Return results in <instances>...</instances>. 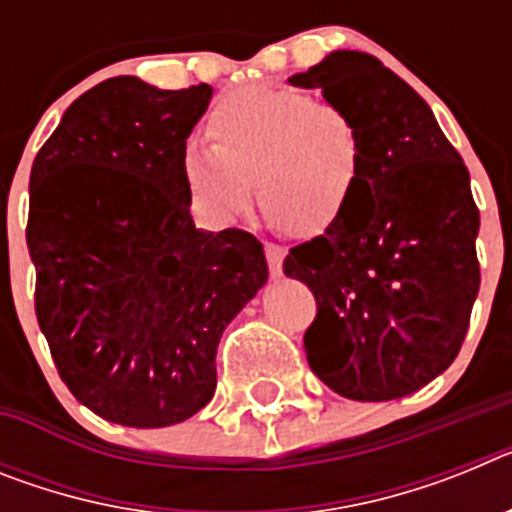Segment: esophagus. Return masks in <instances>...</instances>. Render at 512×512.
Masks as SVG:
<instances>
[{
  "label": "esophagus",
  "mask_w": 512,
  "mask_h": 512,
  "mask_svg": "<svg viewBox=\"0 0 512 512\" xmlns=\"http://www.w3.org/2000/svg\"><path fill=\"white\" fill-rule=\"evenodd\" d=\"M284 256H287V251H284L282 246H277V243H266V259H269V269L274 277H282Z\"/></svg>",
  "instance_id": "1"
}]
</instances>
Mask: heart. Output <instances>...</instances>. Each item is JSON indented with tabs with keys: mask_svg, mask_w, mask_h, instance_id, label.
Returning <instances> with one entry per match:
<instances>
[{
	"mask_svg": "<svg viewBox=\"0 0 512 512\" xmlns=\"http://www.w3.org/2000/svg\"><path fill=\"white\" fill-rule=\"evenodd\" d=\"M212 140L184 151V182L215 220L251 207L253 182L271 223L292 235H320L341 220L359 179L361 138L338 104L307 92L248 87L217 104Z\"/></svg>",
	"mask_w": 512,
	"mask_h": 512,
	"instance_id": "obj_1",
	"label": "heart"
}]
</instances>
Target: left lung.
Instances as JSON below:
<instances>
[{"mask_svg":"<svg viewBox=\"0 0 512 512\" xmlns=\"http://www.w3.org/2000/svg\"><path fill=\"white\" fill-rule=\"evenodd\" d=\"M289 84L320 89L361 138L341 220L284 259L318 300L310 369L348 400L413 395L456 359L477 300L469 171L425 99L372 53L333 51Z\"/></svg>","mask_w":512,"mask_h":512,"instance_id":"1","label":"left lung"}]
</instances>
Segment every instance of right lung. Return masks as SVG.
I'll return each mask as SVG.
<instances>
[{
    "label": "right lung",
    "instance_id": "right-lung-1",
    "mask_svg": "<svg viewBox=\"0 0 512 512\" xmlns=\"http://www.w3.org/2000/svg\"><path fill=\"white\" fill-rule=\"evenodd\" d=\"M210 99V84L112 76L71 102L33 161L38 325L71 395L110 423L200 413L223 330L269 279L259 238L202 230L189 212L184 151Z\"/></svg>",
    "mask_w": 512,
    "mask_h": 512
}]
</instances>
